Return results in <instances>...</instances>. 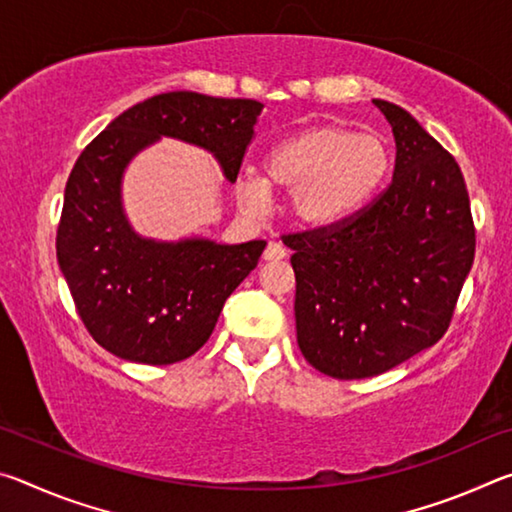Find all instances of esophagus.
Returning <instances> with one entry per match:
<instances>
[{
    "mask_svg": "<svg viewBox=\"0 0 512 512\" xmlns=\"http://www.w3.org/2000/svg\"><path fill=\"white\" fill-rule=\"evenodd\" d=\"M287 257V250H284L277 241H268V246L264 250V259L266 262H277V259Z\"/></svg>",
    "mask_w": 512,
    "mask_h": 512,
    "instance_id": "esophagus-1",
    "label": "esophagus"
}]
</instances>
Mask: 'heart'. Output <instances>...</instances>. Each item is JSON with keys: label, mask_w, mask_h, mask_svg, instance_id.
I'll return each mask as SVG.
<instances>
[{"label": "heart", "mask_w": 512, "mask_h": 512, "mask_svg": "<svg viewBox=\"0 0 512 512\" xmlns=\"http://www.w3.org/2000/svg\"><path fill=\"white\" fill-rule=\"evenodd\" d=\"M391 167L384 137L359 135L343 126H314L268 149L266 180L244 173L237 198L246 210H262L271 198L268 185L291 189L293 216L305 225H329L345 219L368 201Z\"/></svg>", "instance_id": "1"}]
</instances>
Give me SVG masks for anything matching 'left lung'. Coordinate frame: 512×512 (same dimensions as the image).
Returning a JSON list of instances; mask_svg holds the SVG:
<instances>
[{
    "mask_svg": "<svg viewBox=\"0 0 512 512\" xmlns=\"http://www.w3.org/2000/svg\"><path fill=\"white\" fill-rule=\"evenodd\" d=\"M395 135L393 180L345 219L282 235L293 250L302 357L366 379L443 339L476 248L461 167L409 112L375 99Z\"/></svg>",
    "mask_w": 512,
    "mask_h": 512,
    "instance_id": "obj_1",
    "label": "left lung"
}]
</instances>
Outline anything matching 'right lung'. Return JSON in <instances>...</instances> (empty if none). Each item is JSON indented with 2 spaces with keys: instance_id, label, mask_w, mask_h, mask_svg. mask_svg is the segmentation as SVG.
I'll return each instance as SVG.
<instances>
[{
  "instance_id": "obj_1",
  "label": "right lung",
  "mask_w": 512,
  "mask_h": 512,
  "mask_svg": "<svg viewBox=\"0 0 512 512\" xmlns=\"http://www.w3.org/2000/svg\"><path fill=\"white\" fill-rule=\"evenodd\" d=\"M264 103L167 92L121 112L85 146L67 178L56 257L85 329L119 359L169 366L210 339L223 302L257 266L266 241L221 246L142 239L121 212V173L158 137L219 158L235 183Z\"/></svg>"
}]
</instances>
